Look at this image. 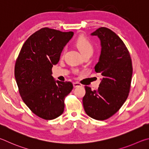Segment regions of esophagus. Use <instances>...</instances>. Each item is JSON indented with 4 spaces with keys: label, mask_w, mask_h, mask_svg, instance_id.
<instances>
[{
    "label": "esophagus",
    "mask_w": 149,
    "mask_h": 149,
    "mask_svg": "<svg viewBox=\"0 0 149 149\" xmlns=\"http://www.w3.org/2000/svg\"><path fill=\"white\" fill-rule=\"evenodd\" d=\"M73 86H74V88H79L82 86L79 82H73Z\"/></svg>",
    "instance_id": "1"
}]
</instances>
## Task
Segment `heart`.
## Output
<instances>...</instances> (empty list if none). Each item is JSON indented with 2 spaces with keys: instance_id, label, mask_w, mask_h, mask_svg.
<instances>
[{
  "instance_id": "obj_1",
  "label": "heart",
  "mask_w": 149,
  "mask_h": 149,
  "mask_svg": "<svg viewBox=\"0 0 149 149\" xmlns=\"http://www.w3.org/2000/svg\"><path fill=\"white\" fill-rule=\"evenodd\" d=\"M76 45L82 55L89 53V52L93 53V48L92 44L91 43V42L88 38L84 37V36H80L77 39L76 42ZM65 50H66V48H64L63 50V54L65 53Z\"/></svg>"
}]
</instances>
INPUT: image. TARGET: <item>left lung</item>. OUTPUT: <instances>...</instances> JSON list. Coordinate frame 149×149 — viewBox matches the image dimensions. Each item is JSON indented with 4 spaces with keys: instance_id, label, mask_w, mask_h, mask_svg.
Segmentation results:
<instances>
[{
    "instance_id": "1",
    "label": "left lung",
    "mask_w": 149,
    "mask_h": 149,
    "mask_svg": "<svg viewBox=\"0 0 149 149\" xmlns=\"http://www.w3.org/2000/svg\"><path fill=\"white\" fill-rule=\"evenodd\" d=\"M91 35L97 36L100 40L101 54L95 71L103 77L97 90H92L86 86L82 102L88 116L104 120L115 114L127 98L132 63L126 45L113 31L100 27Z\"/></svg>"
}]
</instances>
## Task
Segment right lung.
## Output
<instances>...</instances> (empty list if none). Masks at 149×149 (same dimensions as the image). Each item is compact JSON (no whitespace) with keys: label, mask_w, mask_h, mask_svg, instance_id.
Segmentation results:
<instances>
[{"label":"right lung","mask_w":149,"mask_h":149,"mask_svg":"<svg viewBox=\"0 0 149 149\" xmlns=\"http://www.w3.org/2000/svg\"><path fill=\"white\" fill-rule=\"evenodd\" d=\"M74 33L40 29L27 38L15 65V78L23 102L40 118L53 120L63 113L65 97L71 92L70 82L56 80L52 69L59 62Z\"/></svg>","instance_id":"add662e5"}]
</instances>
